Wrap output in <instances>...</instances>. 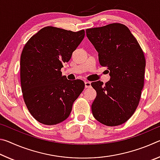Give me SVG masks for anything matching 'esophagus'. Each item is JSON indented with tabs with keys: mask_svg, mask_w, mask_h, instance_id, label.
Returning a JSON list of instances; mask_svg holds the SVG:
<instances>
[{
	"mask_svg": "<svg viewBox=\"0 0 160 160\" xmlns=\"http://www.w3.org/2000/svg\"><path fill=\"white\" fill-rule=\"evenodd\" d=\"M85 88H91V82H88V81H85Z\"/></svg>",
	"mask_w": 160,
	"mask_h": 160,
	"instance_id": "obj_1",
	"label": "esophagus"
}]
</instances>
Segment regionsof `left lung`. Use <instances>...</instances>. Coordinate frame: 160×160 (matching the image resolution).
I'll list each match as a JSON object with an SVG mask.
<instances>
[{"mask_svg": "<svg viewBox=\"0 0 160 160\" xmlns=\"http://www.w3.org/2000/svg\"><path fill=\"white\" fill-rule=\"evenodd\" d=\"M87 37L107 67L110 80L96 81L92 104L94 117L104 125L116 126L126 122L138 106L144 85L145 58L140 44L126 25L112 23L86 29Z\"/></svg>", "mask_w": 160, "mask_h": 160, "instance_id": "obj_1", "label": "left lung"}]
</instances>
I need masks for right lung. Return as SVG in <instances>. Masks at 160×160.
Returning <instances> with one entry per match:
<instances>
[{
  "label": "right lung",
  "mask_w": 160,
  "mask_h": 160,
  "mask_svg": "<svg viewBox=\"0 0 160 160\" xmlns=\"http://www.w3.org/2000/svg\"><path fill=\"white\" fill-rule=\"evenodd\" d=\"M84 37V29L74 32L48 26L24 47L20 57L22 92L29 113L39 123L51 126L66 120L85 88L82 80H68L61 71Z\"/></svg>",
  "instance_id": "1"
}]
</instances>
